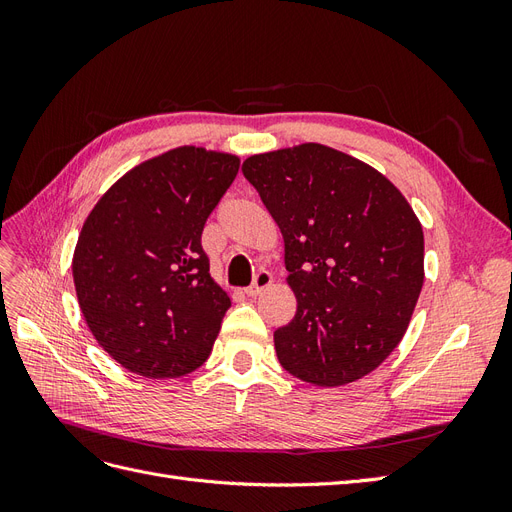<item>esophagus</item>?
<instances>
[{
  "mask_svg": "<svg viewBox=\"0 0 512 512\" xmlns=\"http://www.w3.org/2000/svg\"><path fill=\"white\" fill-rule=\"evenodd\" d=\"M271 282H273V275H271V271H267V269H260V271L254 275V282H252V286H247V288H245V294H247V297H256V294H260L262 290L269 288V286H271Z\"/></svg>",
  "mask_w": 512,
  "mask_h": 512,
  "instance_id": "34e87169",
  "label": "esophagus"
}]
</instances>
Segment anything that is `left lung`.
<instances>
[{"label": "left lung", "mask_w": 512, "mask_h": 512, "mask_svg": "<svg viewBox=\"0 0 512 512\" xmlns=\"http://www.w3.org/2000/svg\"><path fill=\"white\" fill-rule=\"evenodd\" d=\"M241 170L282 230L297 297L273 333L277 359L314 386L367 376L401 342L425 280L408 200L376 168L318 143L258 153Z\"/></svg>", "instance_id": "left-lung-1"}]
</instances>
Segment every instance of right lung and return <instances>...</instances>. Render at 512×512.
Segmentation results:
<instances>
[{
  "mask_svg": "<svg viewBox=\"0 0 512 512\" xmlns=\"http://www.w3.org/2000/svg\"><path fill=\"white\" fill-rule=\"evenodd\" d=\"M237 173V156L177 147L128 170L87 215L76 297L98 344L132 374L179 378L207 361L230 299L200 237Z\"/></svg>",
  "mask_w": 512,
  "mask_h": 512,
  "instance_id": "add662e5",
  "label": "right lung"
}]
</instances>
